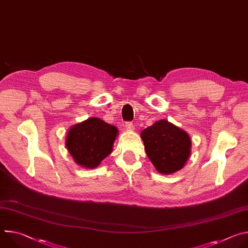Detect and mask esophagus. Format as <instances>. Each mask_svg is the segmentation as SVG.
<instances>
[{
	"label": "esophagus",
	"instance_id": "obj_1",
	"mask_svg": "<svg viewBox=\"0 0 248 248\" xmlns=\"http://www.w3.org/2000/svg\"><path fill=\"white\" fill-rule=\"evenodd\" d=\"M124 126H125V128H126L127 130H133V129H134V125H133V124H132L131 122H126L125 124H124Z\"/></svg>",
	"mask_w": 248,
	"mask_h": 248
}]
</instances>
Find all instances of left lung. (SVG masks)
I'll list each match as a JSON object with an SVG mask.
<instances>
[{
	"label": "left lung",
	"instance_id": "1",
	"mask_svg": "<svg viewBox=\"0 0 248 248\" xmlns=\"http://www.w3.org/2000/svg\"><path fill=\"white\" fill-rule=\"evenodd\" d=\"M141 138L148 158L161 173L170 174L183 169L189 157L188 134L166 120L142 130Z\"/></svg>",
	"mask_w": 248,
	"mask_h": 248
}]
</instances>
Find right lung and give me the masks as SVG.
Instances as JSON below:
<instances>
[{"mask_svg": "<svg viewBox=\"0 0 248 248\" xmlns=\"http://www.w3.org/2000/svg\"><path fill=\"white\" fill-rule=\"evenodd\" d=\"M117 134L116 126L91 118L72 126L65 145L77 164L93 169L112 153Z\"/></svg>", "mask_w": 248, "mask_h": 248, "instance_id": "right-lung-1", "label": "right lung"}]
</instances>
